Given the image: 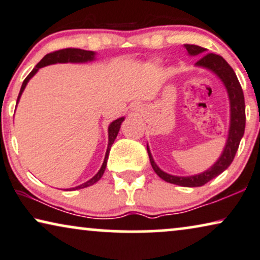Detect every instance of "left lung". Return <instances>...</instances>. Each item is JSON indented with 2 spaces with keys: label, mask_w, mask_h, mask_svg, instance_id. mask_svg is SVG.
Segmentation results:
<instances>
[{
  "label": "left lung",
  "mask_w": 260,
  "mask_h": 260,
  "mask_svg": "<svg viewBox=\"0 0 260 260\" xmlns=\"http://www.w3.org/2000/svg\"><path fill=\"white\" fill-rule=\"evenodd\" d=\"M184 47L188 51L189 55H191V57L202 54L203 52L207 51L206 48L197 46V45L185 44ZM195 65L199 68L207 69V70L212 71L214 75H216V77H219L220 81L222 82L224 89L227 91L228 100H230V129H228L226 145H224L222 153H221L219 159L210 166L208 170L201 172V174L192 176H174L168 174V172H164L161 169H159V166L153 160V157H152L151 151L147 145V153L155 174L161 179H164L165 182L171 183V184L190 186V188L205 185L210 179L215 178L216 176L222 174L228 166L232 164V161H233L235 157V153L238 151L241 138L244 137L245 123H246L244 92L243 89H241L240 83L238 81L237 75H235L233 69L231 68V65L221 55L215 53L202 54Z\"/></svg>",
  "instance_id": "8db88e82"
}]
</instances>
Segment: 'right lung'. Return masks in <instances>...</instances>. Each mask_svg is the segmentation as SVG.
<instances>
[{"label": "right lung", "mask_w": 260, "mask_h": 260, "mask_svg": "<svg viewBox=\"0 0 260 260\" xmlns=\"http://www.w3.org/2000/svg\"><path fill=\"white\" fill-rule=\"evenodd\" d=\"M95 55L96 53L94 51H85V50H81V48H64V50H59V51H55L52 52V53H48L45 55V57L41 59L39 63L36 65V68L30 71V74L27 76L25 81H23L21 89H20L19 96H17V102L16 105L20 101V98H21L23 90H25L27 83L29 82V79L33 77L34 75L39 71V69L47 67V65H52V64H57V63H88V61H92L95 60ZM124 117H119V119L114 120L112 123L109 124L108 127V147H107L106 151V155H105V160H103V164L100 169L98 174H96L94 177L90 178L89 181H86L85 183H83L81 185L75 186V188H71L70 190H78V189H83L86 188V186H90L92 184H95L96 182H99L101 177L105 174L106 170V166H107V160H108V155H109V151L110 147L114 143V140L116 139L117 133H119L121 123L123 122Z\"/></svg>", "instance_id": "right-lung-1"}]
</instances>
